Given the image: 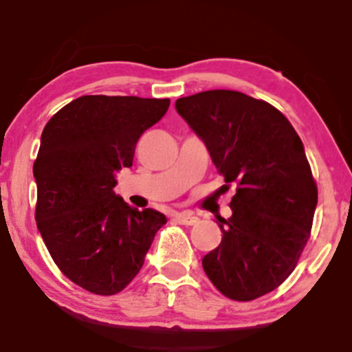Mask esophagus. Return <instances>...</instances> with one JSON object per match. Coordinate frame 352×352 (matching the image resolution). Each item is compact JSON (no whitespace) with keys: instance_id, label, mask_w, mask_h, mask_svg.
Segmentation results:
<instances>
[{"instance_id":"obj_1","label":"esophagus","mask_w":352,"mask_h":352,"mask_svg":"<svg viewBox=\"0 0 352 352\" xmlns=\"http://www.w3.org/2000/svg\"><path fill=\"white\" fill-rule=\"evenodd\" d=\"M175 220L179 221L180 225H195L199 221V218L193 217L192 213H177Z\"/></svg>"}]
</instances>
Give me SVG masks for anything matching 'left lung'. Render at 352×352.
Returning <instances> with one entry per match:
<instances>
[{
    "label": "left lung",
    "instance_id": "1",
    "mask_svg": "<svg viewBox=\"0 0 352 352\" xmlns=\"http://www.w3.org/2000/svg\"><path fill=\"white\" fill-rule=\"evenodd\" d=\"M179 114L207 145L223 187L236 185L233 215L218 218L220 245L201 265L233 301L276 289L300 261L313 227L318 187L301 139L266 100L228 89L180 98Z\"/></svg>",
    "mask_w": 352,
    "mask_h": 352
}]
</instances>
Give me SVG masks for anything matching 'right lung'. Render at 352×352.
I'll return each mask as SVG.
<instances>
[{"mask_svg":"<svg viewBox=\"0 0 352 352\" xmlns=\"http://www.w3.org/2000/svg\"><path fill=\"white\" fill-rule=\"evenodd\" d=\"M168 106L170 99L82 96L44 127L33 165L36 225L64 276L89 293L122 292L167 223L164 213L119 199L114 173L132 167L140 135Z\"/></svg>","mask_w":352,"mask_h":352,"instance_id":"obj_1","label":"right lung"}]
</instances>
